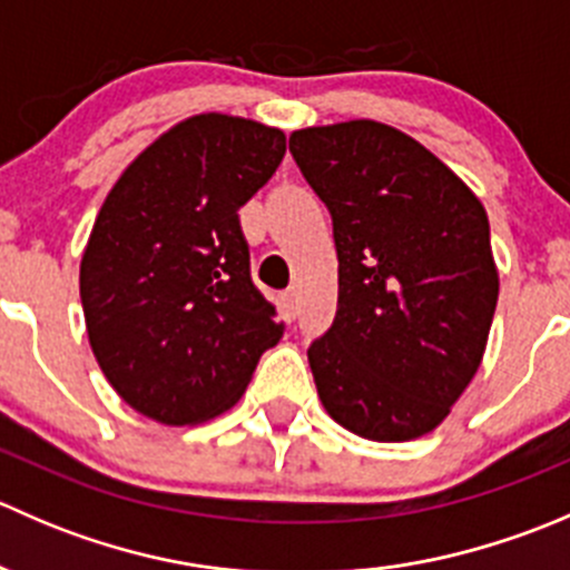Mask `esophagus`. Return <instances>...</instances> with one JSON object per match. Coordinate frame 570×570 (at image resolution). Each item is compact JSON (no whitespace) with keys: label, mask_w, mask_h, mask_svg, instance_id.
<instances>
[{"label":"esophagus","mask_w":570,"mask_h":570,"mask_svg":"<svg viewBox=\"0 0 570 570\" xmlns=\"http://www.w3.org/2000/svg\"><path fill=\"white\" fill-rule=\"evenodd\" d=\"M281 303H284V312L289 314V317H297L301 314V292L297 289H289L281 295Z\"/></svg>","instance_id":"obj_1"}]
</instances>
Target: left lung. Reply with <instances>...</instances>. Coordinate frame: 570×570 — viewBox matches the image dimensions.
Masks as SVG:
<instances>
[{"instance_id":"1","label":"left lung","mask_w":570,"mask_h":570,"mask_svg":"<svg viewBox=\"0 0 570 570\" xmlns=\"http://www.w3.org/2000/svg\"><path fill=\"white\" fill-rule=\"evenodd\" d=\"M289 151L333 217L338 306L308 347L322 407L361 439L433 433L485 355L499 269L482 200L381 120L306 126Z\"/></svg>"}]
</instances>
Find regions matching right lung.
Returning a JSON list of instances; mask_svg holds the SVG:
<instances>
[{
    "mask_svg": "<svg viewBox=\"0 0 570 570\" xmlns=\"http://www.w3.org/2000/svg\"><path fill=\"white\" fill-rule=\"evenodd\" d=\"M286 151L275 126L178 120L107 193L79 264L88 342L126 405L193 428L239 402L284 325L250 281L239 215Z\"/></svg>",
    "mask_w": 570,
    "mask_h": 570,
    "instance_id": "obj_1",
    "label": "right lung"
}]
</instances>
